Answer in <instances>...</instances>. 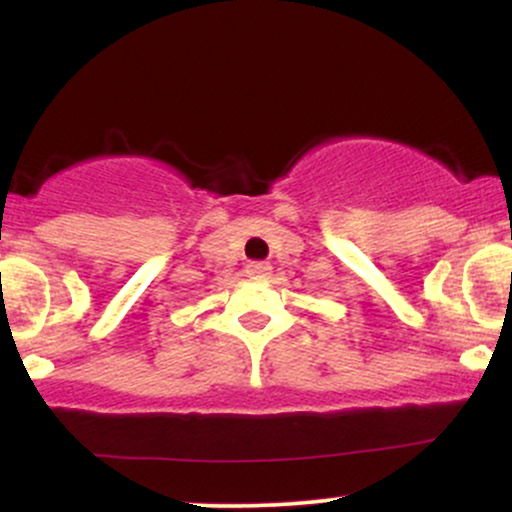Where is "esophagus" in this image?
Here are the masks:
<instances>
[{"label": "esophagus", "instance_id": "obj_1", "mask_svg": "<svg viewBox=\"0 0 512 512\" xmlns=\"http://www.w3.org/2000/svg\"><path fill=\"white\" fill-rule=\"evenodd\" d=\"M245 274H248L250 279H267V276L272 274V267H269L267 262H250L248 267H245Z\"/></svg>", "mask_w": 512, "mask_h": 512}]
</instances>
